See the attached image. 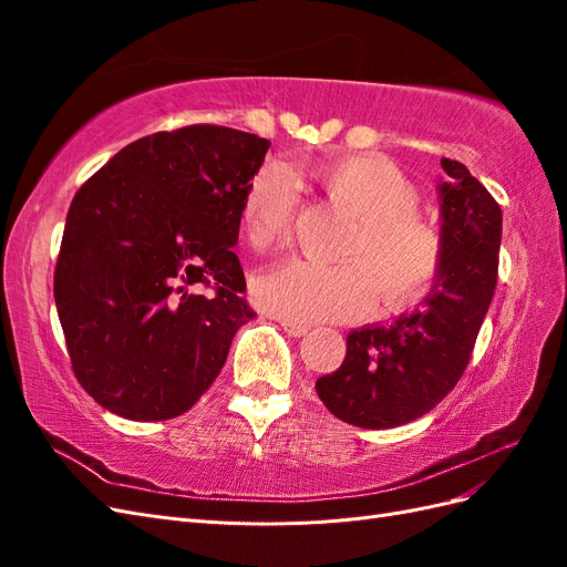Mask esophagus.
Masks as SVG:
<instances>
[{"mask_svg": "<svg viewBox=\"0 0 567 567\" xmlns=\"http://www.w3.org/2000/svg\"><path fill=\"white\" fill-rule=\"evenodd\" d=\"M279 323L284 326V331H286L288 336H296V338H300V336H305V333H310V326L298 323V321H290V319H279Z\"/></svg>", "mask_w": 567, "mask_h": 567, "instance_id": "obj_1", "label": "esophagus"}]
</instances>
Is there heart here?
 I'll use <instances>...</instances> for the list:
<instances>
[{"mask_svg": "<svg viewBox=\"0 0 567 567\" xmlns=\"http://www.w3.org/2000/svg\"><path fill=\"white\" fill-rule=\"evenodd\" d=\"M315 173L331 200L357 217L342 265L296 257L274 267L252 286L257 305L298 323L359 319L375 298L390 312L416 305L433 288L444 257L440 225L419 210V184L379 153L326 161ZM298 203L290 167L262 165L238 210L246 241L257 250L284 244L293 234Z\"/></svg>", "mask_w": 567, "mask_h": 567, "instance_id": "1", "label": "heart"}]
</instances>
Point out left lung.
Masks as SVG:
<instances>
[{"label": "left lung", "instance_id": "obj_1", "mask_svg": "<svg viewBox=\"0 0 567 567\" xmlns=\"http://www.w3.org/2000/svg\"><path fill=\"white\" fill-rule=\"evenodd\" d=\"M444 257L419 310L390 326L348 336L342 364L317 381L340 421L383 431L416 421L454 390L466 371L499 274L502 208L458 161L442 158Z\"/></svg>", "mask_w": 567, "mask_h": 567}]
</instances>
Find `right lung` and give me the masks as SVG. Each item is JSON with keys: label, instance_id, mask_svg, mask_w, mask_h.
<instances>
[{"label": "right lung", "instance_id": "add662e5", "mask_svg": "<svg viewBox=\"0 0 567 567\" xmlns=\"http://www.w3.org/2000/svg\"><path fill=\"white\" fill-rule=\"evenodd\" d=\"M271 142L219 125L142 136L68 208L54 298L78 383L113 414L192 409L255 319L231 246Z\"/></svg>", "mask_w": 567, "mask_h": 567}]
</instances>
